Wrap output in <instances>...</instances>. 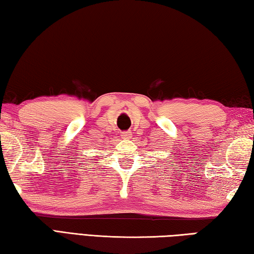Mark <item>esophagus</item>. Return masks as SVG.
I'll list each match as a JSON object with an SVG mask.
<instances>
[{
  "label": "esophagus",
  "mask_w": 254,
  "mask_h": 254,
  "mask_svg": "<svg viewBox=\"0 0 254 254\" xmlns=\"http://www.w3.org/2000/svg\"><path fill=\"white\" fill-rule=\"evenodd\" d=\"M122 137L125 139H130L132 135H131L130 131H124V132H122Z\"/></svg>",
  "instance_id": "obj_1"
}]
</instances>
